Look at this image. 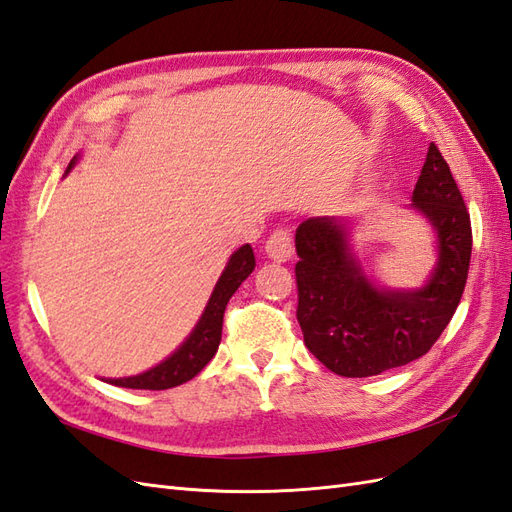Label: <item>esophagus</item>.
<instances>
[{
	"mask_svg": "<svg viewBox=\"0 0 512 512\" xmlns=\"http://www.w3.org/2000/svg\"><path fill=\"white\" fill-rule=\"evenodd\" d=\"M266 255L277 261V264H285V261L292 259V253H294V246H292V238L290 233H287L285 229H277L274 231L270 238L266 240V246H264Z\"/></svg>",
	"mask_w": 512,
	"mask_h": 512,
	"instance_id": "obj_1",
	"label": "esophagus"
}]
</instances>
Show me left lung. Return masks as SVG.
Here are the masks:
<instances>
[{
    "label": "left lung",
    "instance_id": "8db88e82",
    "mask_svg": "<svg viewBox=\"0 0 512 512\" xmlns=\"http://www.w3.org/2000/svg\"><path fill=\"white\" fill-rule=\"evenodd\" d=\"M411 201L435 235V264L417 287H387L365 272L355 240L365 216L309 218L296 229V318L311 355L339 376H376L426 355L461 303L471 222L432 142Z\"/></svg>",
    "mask_w": 512,
    "mask_h": 512
}]
</instances>
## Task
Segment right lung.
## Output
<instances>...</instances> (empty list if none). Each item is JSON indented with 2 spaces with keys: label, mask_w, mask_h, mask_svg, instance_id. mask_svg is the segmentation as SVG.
Segmentation results:
<instances>
[{
  "label": "right lung",
  "mask_w": 512,
  "mask_h": 512,
  "mask_svg": "<svg viewBox=\"0 0 512 512\" xmlns=\"http://www.w3.org/2000/svg\"><path fill=\"white\" fill-rule=\"evenodd\" d=\"M77 160H80V155L73 157L64 175L71 173ZM253 270H255L253 248L251 244H244L229 257L225 270L220 272V277L214 285L212 296H209L199 322L194 324L190 335L183 339V342L170 352L164 361L134 376L103 378V381L116 387H125V389H153V391L170 389V387L192 381V378L199 374L216 355V350L220 346L225 307L229 303V298L235 294V290H238V287L248 279V274Z\"/></svg>",
  "instance_id": "right-lung-1"
}]
</instances>
